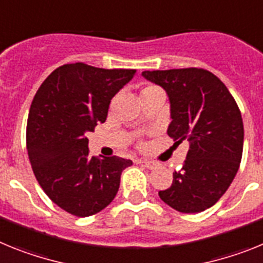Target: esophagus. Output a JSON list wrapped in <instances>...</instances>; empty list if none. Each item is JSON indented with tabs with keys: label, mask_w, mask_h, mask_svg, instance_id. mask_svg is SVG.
Here are the masks:
<instances>
[{
	"label": "esophagus",
	"mask_w": 263,
	"mask_h": 263,
	"mask_svg": "<svg viewBox=\"0 0 263 263\" xmlns=\"http://www.w3.org/2000/svg\"><path fill=\"white\" fill-rule=\"evenodd\" d=\"M138 163L141 164V165H144L145 168H148V170H155V168L159 165L156 161H151V160H139Z\"/></svg>",
	"instance_id": "esophagus-1"
}]
</instances>
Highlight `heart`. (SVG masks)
<instances>
[{"instance_id":"obj_1","label":"heart","mask_w":263,"mask_h":263,"mask_svg":"<svg viewBox=\"0 0 263 263\" xmlns=\"http://www.w3.org/2000/svg\"><path fill=\"white\" fill-rule=\"evenodd\" d=\"M154 91H160V88L156 87V86H145V87L141 90V95H144V93L154 92Z\"/></svg>"}]
</instances>
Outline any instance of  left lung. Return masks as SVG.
<instances>
[{
  "label": "left lung",
  "mask_w": 263,
  "mask_h": 263,
  "mask_svg": "<svg viewBox=\"0 0 263 263\" xmlns=\"http://www.w3.org/2000/svg\"><path fill=\"white\" fill-rule=\"evenodd\" d=\"M165 90L171 103L168 135L189 143L181 171L160 198L181 213L213 206L228 191L239 168L243 148L241 111L227 86L204 68L143 71Z\"/></svg>",
  "instance_id": "obj_1"
}]
</instances>
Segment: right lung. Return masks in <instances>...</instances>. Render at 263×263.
Wrapping results in <instances>:
<instances>
[{"label": "right lung", "mask_w": 263, "mask_h": 263, "mask_svg": "<svg viewBox=\"0 0 263 263\" xmlns=\"http://www.w3.org/2000/svg\"><path fill=\"white\" fill-rule=\"evenodd\" d=\"M136 70L98 68L78 62L51 72L29 111L26 147L41 188L54 204L77 217L98 213L115 198L122 157H90L87 132L106 122L111 99Z\"/></svg>", "instance_id": "add662e5"}]
</instances>
